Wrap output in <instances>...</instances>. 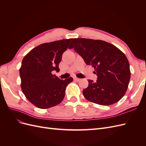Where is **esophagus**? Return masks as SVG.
Wrapping results in <instances>:
<instances>
[{
  "label": "esophagus",
  "instance_id": "esophagus-1",
  "mask_svg": "<svg viewBox=\"0 0 146 146\" xmlns=\"http://www.w3.org/2000/svg\"><path fill=\"white\" fill-rule=\"evenodd\" d=\"M74 80L75 81H76V82H80V78H78L77 77H74Z\"/></svg>",
  "mask_w": 146,
  "mask_h": 146
}]
</instances>
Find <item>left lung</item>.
Returning <instances> with one entry per match:
<instances>
[{"label": "left lung", "instance_id": "left-lung-1", "mask_svg": "<svg viewBox=\"0 0 146 146\" xmlns=\"http://www.w3.org/2000/svg\"><path fill=\"white\" fill-rule=\"evenodd\" d=\"M72 48L86 64L94 68L98 80H88L89 85L83 94L88 101L101 105H110L125 95L130 79V64L125 54L111 44L102 40L75 38Z\"/></svg>", "mask_w": 146, "mask_h": 146}]
</instances>
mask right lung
I'll return each instance as SVG.
<instances>
[{"instance_id":"1","label":"right lung","mask_w":146,"mask_h":146,"mask_svg":"<svg viewBox=\"0 0 146 146\" xmlns=\"http://www.w3.org/2000/svg\"><path fill=\"white\" fill-rule=\"evenodd\" d=\"M72 38L44 43L31 50L22 61L21 87L25 96L36 107L47 109L60 104L65 90L73 78L60 79L53 74L60 71L62 55Z\"/></svg>"}]
</instances>
